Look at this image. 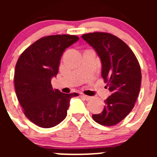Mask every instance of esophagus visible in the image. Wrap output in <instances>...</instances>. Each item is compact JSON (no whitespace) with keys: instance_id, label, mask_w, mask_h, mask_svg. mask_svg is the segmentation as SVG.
I'll list each match as a JSON object with an SVG mask.
<instances>
[{"instance_id":"esophagus-1","label":"esophagus","mask_w":157,"mask_h":157,"mask_svg":"<svg viewBox=\"0 0 157 157\" xmlns=\"http://www.w3.org/2000/svg\"><path fill=\"white\" fill-rule=\"evenodd\" d=\"M82 97L84 99H86V100H90V99H92L91 96H86V95H84V94H82L81 95Z\"/></svg>"}]
</instances>
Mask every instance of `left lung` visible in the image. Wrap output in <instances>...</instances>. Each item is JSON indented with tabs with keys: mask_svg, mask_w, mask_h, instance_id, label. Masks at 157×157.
Returning a JSON list of instances; mask_svg holds the SVG:
<instances>
[{
	"mask_svg": "<svg viewBox=\"0 0 157 157\" xmlns=\"http://www.w3.org/2000/svg\"><path fill=\"white\" fill-rule=\"evenodd\" d=\"M82 38L99 55L102 77L111 92L103 111L92 117L102 125H115L134 108L141 83L140 64L127 44L114 35L93 33L83 34Z\"/></svg>",
	"mask_w": 157,
	"mask_h": 157,
	"instance_id": "obj_1",
	"label": "left lung"
}]
</instances>
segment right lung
Listing matches in <instances>:
<instances>
[{
	"mask_svg": "<svg viewBox=\"0 0 157 157\" xmlns=\"http://www.w3.org/2000/svg\"><path fill=\"white\" fill-rule=\"evenodd\" d=\"M78 39L71 35L41 38L17 61L14 74L17 99L26 118L39 127L49 128L60 124L67 116L71 99L78 96L53 90L51 84L58 73L63 52Z\"/></svg>",
	"mask_w": 157,
	"mask_h": 157,
	"instance_id": "right-lung-1",
	"label": "right lung"
}]
</instances>
